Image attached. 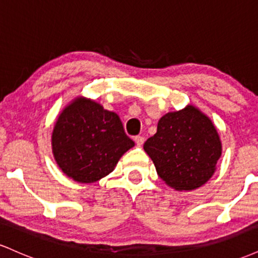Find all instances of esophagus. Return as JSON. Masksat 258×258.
I'll list each match as a JSON object with an SVG mask.
<instances>
[{
    "mask_svg": "<svg viewBox=\"0 0 258 258\" xmlns=\"http://www.w3.org/2000/svg\"><path fill=\"white\" fill-rule=\"evenodd\" d=\"M135 142L138 147H142L144 143V137H142V136H137V137H135Z\"/></svg>",
    "mask_w": 258,
    "mask_h": 258,
    "instance_id": "esophagus-1",
    "label": "esophagus"
}]
</instances>
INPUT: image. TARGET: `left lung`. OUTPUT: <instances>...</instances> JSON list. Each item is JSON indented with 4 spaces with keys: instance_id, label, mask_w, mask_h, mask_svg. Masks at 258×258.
Masks as SVG:
<instances>
[{
    "instance_id": "obj_1",
    "label": "left lung",
    "mask_w": 258,
    "mask_h": 258,
    "mask_svg": "<svg viewBox=\"0 0 258 258\" xmlns=\"http://www.w3.org/2000/svg\"><path fill=\"white\" fill-rule=\"evenodd\" d=\"M159 177L179 191L194 190L214 176L222 143L214 122L189 104L165 114L158 131L144 143Z\"/></svg>"
}]
</instances>
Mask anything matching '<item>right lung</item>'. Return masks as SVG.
<instances>
[{"label": "right lung", "mask_w": 258, "mask_h": 258, "mask_svg": "<svg viewBox=\"0 0 258 258\" xmlns=\"http://www.w3.org/2000/svg\"><path fill=\"white\" fill-rule=\"evenodd\" d=\"M51 142L59 168L79 183H94L108 176L135 147L116 112L82 96L58 115Z\"/></svg>", "instance_id": "obj_1"}]
</instances>
